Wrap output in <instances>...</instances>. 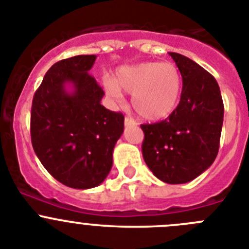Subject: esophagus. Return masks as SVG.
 <instances>
[{
	"mask_svg": "<svg viewBox=\"0 0 249 249\" xmlns=\"http://www.w3.org/2000/svg\"><path fill=\"white\" fill-rule=\"evenodd\" d=\"M124 124H126V126H137L136 121H133L132 118H129V117L124 118Z\"/></svg>",
	"mask_w": 249,
	"mask_h": 249,
	"instance_id": "obj_1",
	"label": "esophagus"
}]
</instances>
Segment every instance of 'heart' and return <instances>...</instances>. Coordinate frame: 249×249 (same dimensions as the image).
Instances as JSON below:
<instances>
[{
	"label": "heart",
	"instance_id": "1",
	"mask_svg": "<svg viewBox=\"0 0 249 249\" xmlns=\"http://www.w3.org/2000/svg\"><path fill=\"white\" fill-rule=\"evenodd\" d=\"M106 90L116 99L132 93V106L147 121H160L174 112L181 95V74L170 61H143L121 67L115 80L105 81Z\"/></svg>",
	"mask_w": 249,
	"mask_h": 249
}]
</instances>
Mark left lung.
<instances>
[{"label":"left lung","instance_id":"left-lung-1","mask_svg":"<svg viewBox=\"0 0 249 249\" xmlns=\"http://www.w3.org/2000/svg\"><path fill=\"white\" fill-rule=\"evenodd\" d=\"M182 77L180 102L161 122L142 124L143 159L159 180L184 184L211 166L220 147L223 102L215 77L199 64L169 53Z\"/></svg>","mask_w":249,"mask_h":249}]
</instances>
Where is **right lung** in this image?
<instances>
[{"label":"right lung","instance_id":"right-lung-1","mask_svg":"<svg viewBox=\"0 0 249 249\" xmlns=\"http://www.w3.org/2000/svg\"><path fill=\"white\" fill-rule=\"evenodd\" d=\"M95 60L76 55L55 63L32 102L34 152L52 177L72 189L95 188L106 179L124 128L122 113L101 105L104 90L89 74Z\"/></svg>","mask_w":249,"mask_h":249}]
</instances>
